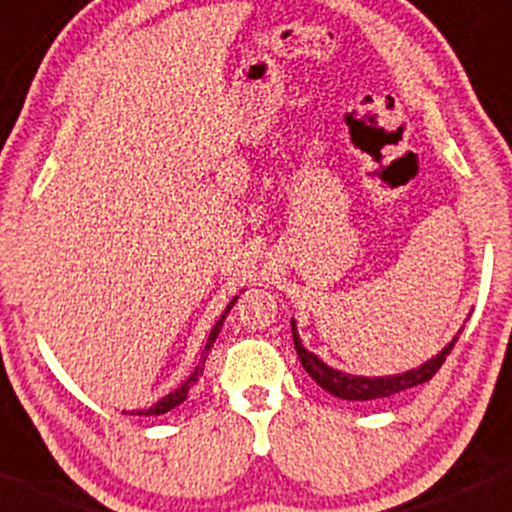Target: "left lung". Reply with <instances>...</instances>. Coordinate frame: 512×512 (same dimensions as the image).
Here are the masks:
<instances>
[{
	"mask_svg": "<svg viewBox=\"0 0 512 512\" xmlns=\"http://www.w3.org/2000/svg\"><path fill=\"white\" fill-rule=\"evenodd\" d=\"M291 334H293V344H296V354L301 358L305 373L315 380L322 390H327L330 395L339 397V399H351V402H366V399H383V397H392L397 392L409 390V387H416L426 380H431L433 375L438 373V368L443 366L445 358L450 356L452 346H455L457 337L440 351L438 356H433L431 361H426L424 366L407 370V373L399 375H385V378H363V375H349L342 373V370H334L322 363L315 354H310L308 349L301 344V337L296 332V322L291 320Z\"/></svg>",
	"mask_w": 512,
	"mask_h": 512,
	"instance_id": "1",
	"label": "left lung"
}]
</instances>
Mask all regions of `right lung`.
<instances>
[{
	"label": "right lung",
	"instance_id": "add662e5",
	"mask_svg": "<svg viewBox=\"0 0 512 512\" xmlns=\"http://www.w3.org/2000/svg\"><path fill=\"white\" fill-rule=\"evenodd\" d=\"M236 303V298H233L231 301V305ZM231 305H228L226 308V313L228 310H231ZM226 313L221 315V320L216 322L214 325V330H211V334H209V339H207V346H204V356H202V361H199V366L195 368V373L190 375V378L185 380V383H182L178 390H173L170 392V395H166L161 399V402H156V407H151V409H146V411H134V414H139V416H158V414H166V411H170V409H175L178 407V404H182L187 399V392H190V387L197 383L199 380V375H202V370H204V361H207V354H209V349L211 346H214V342H216V337H219V332H221V325H223V317H226Z\"/></svg>",
	"mask_w": 512,
	"mask_h": 512
}]
</instances>
